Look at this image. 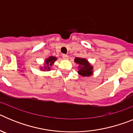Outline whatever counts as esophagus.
Masks as SVG:
<instances>
[{"label":"esophagus","instance_id":"1","mask_svg":"<svg viewBox=\"0 0 133 133\" xmlns=\"http://www.w3.org/2000/svg\"><path fill=\"white\" fill-rule=\"evenodd\" d=\"M63 58L64 60H68L69 59V56L67 55H63Z\"/></svg>","mask_w":133,"mask_h":133}]
</instances>
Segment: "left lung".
Here are the masks:
<instances>
[{"label": "left lung", "mask_w": 133, "mask_h": 133, "mask_svg": "<svg viewBox=\"0 0 133 133\" xmlns=\"http://www.w3.org/2000/svg\"><path fill=\"white\" fill-rule=\"evenodd\" d=\"M75 63L78 64V73L82 77H90L93 74V66L86 58L77 57Z\"/></svg>", "instance_id": "obj_1"}]
</instances>
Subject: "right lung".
<instances>
[{"label": "right lung", "mask_w": 133, "mask_h": 133, "mask_svg": "<svg viewBox=\"0 0 133 133\" xmlns=\"http://www.w3.org/2000/svg\"><path fill=\"white\" fill-rule=\"evenodd\" d=\"M57 60V58L55 56H49V58H46L44 61V64L43 66H41V70L44 71H49L50 70V66L54 64L55 61Z\"/></svg>", "instance_id": "obj_1"}]
</instances>
